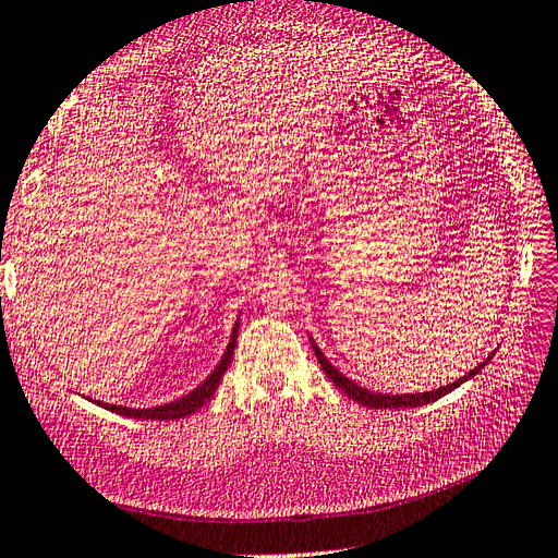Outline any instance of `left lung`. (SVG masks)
Returning <instances> with one entry per match:
<instances>
[{"instance_id":"obj_1","label":"left lung","mask_w":558,"mask_h":558,"mask_svg":"<svg viewBox=\"0 0 558 558\" xmlns=\"http://www.w3.org/2000/svg\"><path fill=\"white\" fill-rule=\"evenodd\" d=\"M312 349H314V353H316V359H318V363H320V367H324V373L328 375V379L340 388V391H344L351 400H356L359 404H363V408H369V410H396V408H418V404H428V402H435L437 398H442V396H447L449 391H453L456 386H461L463 381H468L470 377H475L480 369L486 365V361L484 363H480L475 369H470V373L465 375V377H461V379H456L453 384H449V386H442V388H437V391H428V393H404V396H386V393H373V391H367V388H363V386H359V384H353L351 379H347L340 369H335L332 367V363H328V359L324 356V353L318 351V347H316V342H312Z\"/></svg>"}]
</instances>
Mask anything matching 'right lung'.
I'll return each mask as SVG.
<instances>
[{
  "instance_id": "1",
  "label": "right lung",
  "mask_w": 558,
  "mask_h": 558,
  "mask_svg": "<svg viewBox=\"0 0 558 558\" xmlns=\"http://www.w3.org/2000/svg\"><path fill=\"white\" fill-rule=\"evenodd\" d=\"M238 328H240V320H238V324H234V328H232L230 344H228V349H226V353H223L221 363H218L214 373H211L205 381H202V384L195 388V391H191L189 396H183V398H179V400H174V402L158 404V408H148V410L118 408V404H107V402H105V408H107V410H111V412H116V414H123V416H134V418H158V421H162V418H181V416H189V414H193L195 410H199L202 404H205V402L214 396V391L218 388V384H221L223 373H226L228 365H230V361H232L234 342H238ZM97 404H99V402H97Z\"/></svg>"
}]
</instances>
